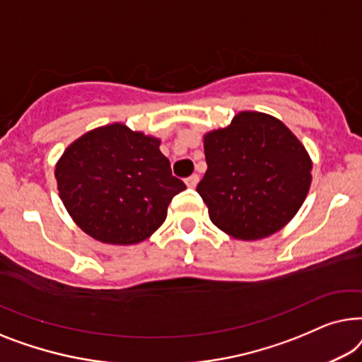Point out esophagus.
Instances as JSON below:
<instances>
[{
  "label": "esophagus",
  "mask_w": 362,
  "mask_h": 362,
  "mask_svg": "<svg viewBox=\"0 0 362 362\" xmlns=\"http://www.w3.org/2000/svg\"><path fill=\"white\" fill-rule=\"evenodd\" d=\"M198 180H200V177H198L197 174H193V175L188 177V179L185 180V183H187V187H188V188H195V187H197V183H198Z\"/></svg>",
  "instance_id": "esophagus-1"
}]
</instances>
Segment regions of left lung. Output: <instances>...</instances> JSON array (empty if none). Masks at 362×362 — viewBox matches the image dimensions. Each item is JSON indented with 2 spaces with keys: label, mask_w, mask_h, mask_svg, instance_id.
<instances>
[{
  "label": "left lung",
  "mask_w": 362,
  "mask_h": 362,
  "mask_svg": "<svg viewBox=\"0 0 362 362\" xmlns=\"http://www.w3.org/2000/svg\"><path fill=\"white\" fill-rule=\"evenodd\" d=\"M208 169L197 192L213 225L254 241L297 215L312 183V159L281 119L241 111L228 128L203 137Z\"/></svg>",
  "instance_id": "8db88e82"
}]
</instances>
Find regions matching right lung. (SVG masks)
Wrapping results in <instances>:
<instances>
[{
  "mask_svg": "<svg viewBox=\"0 0 362 362\" xmlns=\"http://www.w3.org/2000/svg\"><path fill=\"white\" fill-rule=\"evenodd\" d=\"M160 139L113 123L74 141L55 164L60 200L80 230L106 244H137L165 221L185 183Z\"/></svg>",
  "mask_w": 362,
  "mask_h": 362,
  "instance_id": "add662e5",
  "label": "right lung"
}]
</instances>
